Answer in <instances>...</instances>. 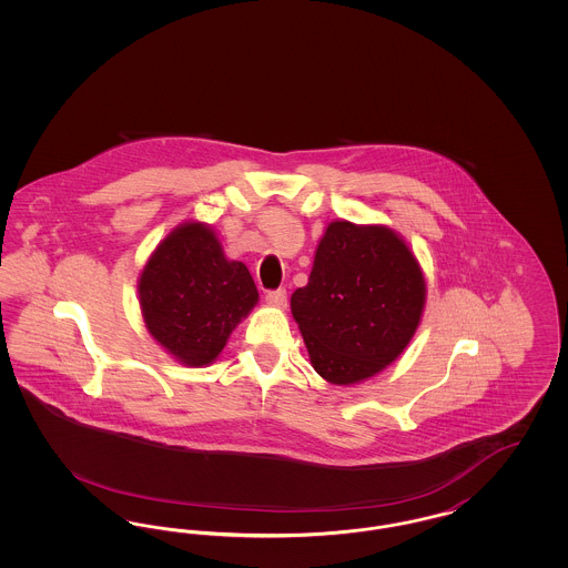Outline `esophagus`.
<instances>
[{
  "instance_id": "obj_1",
  "label": "esophagus",
  "mask_w": 568,
  "mask_h": 568,
  "mask_svg": "<svg viewBox=\"0 0 568 568\" xmlns=\"http://www.w3.org/2000/svg\"><path fill=\"white\" fill-rule=\"evenodd\" d=\"M266 302L272 304V306H278V308H283V306L287 304V292H285V290L268 292V294H266Z\"/></svg>"
}]
</instances>
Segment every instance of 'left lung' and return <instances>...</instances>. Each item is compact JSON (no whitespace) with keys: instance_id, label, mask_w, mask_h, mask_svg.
<instances>
[{"instance_id":"1","label":"left lung","mask_w":568,"mask_h":568,"mask_svg":"<svg viewBox=\"0 0 568 568\" xmlns=\"http://www.w3.org/2000/svg\"><path fill=\"white\" fill-rule=\"evenodd\" d=\"M426 278L408 244L385 225L332 221L292 315L317 375L334 385L375 377L410 343Z\"/></svg>"}]
</instances>
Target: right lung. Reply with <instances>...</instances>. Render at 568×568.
Masks as SVG:
<instances>
[{"mask_svg":"<svg viewBox=\"0 0 568 568\" xmlns=\"http://www.w3.org/2000/svg\"><path fill=\"white\" fill-rule=\"evenodd\" d=\"M149 334L185 366H206L260 294L243 262L223 255L215 230L200 221L174 227L138 278Z\"/></svg>","mask_w":568,"mask_h":568,"instance_id":"obj_1","label":"right lung"}]
</instances>
